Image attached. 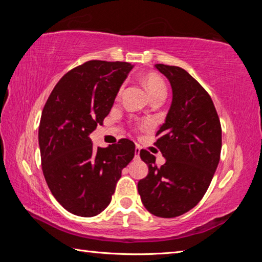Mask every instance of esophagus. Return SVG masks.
Listing matches in <instances>:
<instances>
[{"label":"esophagus","mask_w":262,"mask_h":262,"mask_svg":"<svg viewBox=\"0 0 262 262\" xmlns=\"http://www.w3.org/2000/svg\"><path fill=\"white\" fill-rule=\"evenodd\" d=\"M140 151H141V148L139 147V145H136V148H135V158H139L140 157Z\"/></svg>","instance_id":"1"}]
</instances>
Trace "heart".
<instances>
[{"mask_svg":"<svg viewBox=\"0 0 262 262\" xmlns=\"http://www.w3.org/2000/svg\"><path fill=\"white\" fill-rule=\"evenodd\" d=\"M143 82H144L145 88H147L150 97H151V99L155 98V97H158V96H164V97L166 96L165 83H164L163 79L159 77L158 75H156V74L145 75L143 78ZM122 89H123V86L120 88L119 94H121Z\"/></svg>","mask_w":262,"mask_h":262,"instance_id":"1","label":"heart"}]
</instances>
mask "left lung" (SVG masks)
<instances>
[{"label":"left lung","instance_id":"8db88e82","mask_svg":"<svg viewBox=\"0 0 262 262\" xmlns=\"http://www.w3.org/2000/svg\"><path fill=\"white\" fill-rule=\"evenodd\" d=\"M172 88V103L157 132L156 147L166 162L141 150L149 173L137 184L142 203L152 215L172 219L200 202L219 165L222 128L208 92L185 69L155 64Z\"/></svg>","mask_w":262,"mask_h":262}]
</instances>
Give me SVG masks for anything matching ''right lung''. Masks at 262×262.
<instances>
[{"label":"right lung","instance_id":"right-lung-1","mask_svg":"<svg viewBox=\"0 0 262 262\" xmlns=\"http://www.w3.org/2000/svg\"><path fill=\"white\" fill-rule=\"evenodd\" d=\"M133 67L88 61L57 82L42 110L38 137L43 177L56 201L74 215L100 214L112 200L122 168L134 158L130 140L96 149L90 139Z\"/></svg>","mask_w":262,"mask_h":262}]
</instances>
